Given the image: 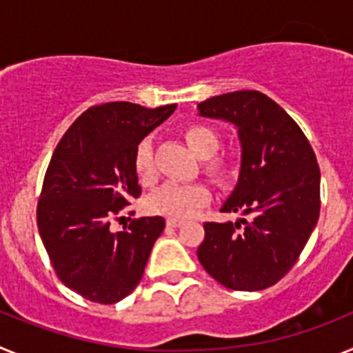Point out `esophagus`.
Wrapping results in <instances>:
<instances>
[{"label": "esophagus", "instance_id": "1", "mask_svg": "<svg viewBox=\"0 0 353 353\" xmlns=\"http://www.w3.org/2000/svg\"><path fill=\"white\" fill-rule=\"evenodd\" d=\"M183 223H185V221H183V219H168L166 221L168 226H171V228H179V226H182Z\"/></svg>", "mask_w": 353, "mask_h": 353}]
</instances>
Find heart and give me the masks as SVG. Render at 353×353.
<instances>
[{"mask_svg":"<svg viewBox=\"0 0 353 353\" xmlns=\"http://www.w3.org/2000/svg\"><path fill=\"white\" fill-rule=\"evenodd\" d=\"M183 138L198 157L205 159V170L217 180H224L232 173V164L223 157H214L219 148V136L214 129L201 123L185 127ZM134 171L143 182L154 179V146L152 139L145 138L134 150ZM210 189L201 182L164 183L161 189L146 198V210L168 219H187L208 203Z\"/></svg>","mask_w":353,"mask_h":353,"instance_id":"obj_1","label":"heart"}]
</instances>
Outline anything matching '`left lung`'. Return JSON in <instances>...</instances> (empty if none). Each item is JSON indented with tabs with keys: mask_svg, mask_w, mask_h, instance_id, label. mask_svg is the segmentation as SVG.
Here are the masks:
<instances>
[{
	"mask_svg": "<svg viewBox=\"0 0 353 353\" xmlns=\"http://www.w3.org/2000/svg\"><path fill=\"white\" fill-rule=\"evenodd\" d=\"M199 117L239 129L242 161L221 212L236 223H205L198 260L230 290L276 285L301 256L320 215V168L310 141L279 104L256 90L224 93L198 104Z\"/></svg>",
	"mask_w": 353,
	"mask_h": 353,
	"instance_id": "1",
	"label": "left lung"
}]
</instances>
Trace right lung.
<instances>
[{
	"mask_svg": "<svg viewBox=\"0 0 353 353\" xmlns=\"http://www.w3.org/2000/svg\"><path fill=\"white\" fill-rule=\"evenodd\" d=\"M176 104L148 109L108 102L86 109L56 146L43 176L37 224L49 260L67 288L99 304L125 299L141 281L164 219L111 223L141 194L134 171L138 143L171 117Z\"/></svg>",
	"mask_w": 353,
	"mask_h": 353,
	"instance_id": "1",
	"label": "right lung"
}]
</instances>
